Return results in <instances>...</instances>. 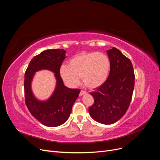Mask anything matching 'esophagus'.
I'll return each instance as SVG.
<instances>
[{
  "instance_id": "1",
  "label": "esophagus",
  "mask_w": 160,
  "mask_h": 160,
  "mask_svg": "<svg viewBox=\"0 0 160 160\" xmlns=\"http://www.w3.org/2000/svg\"><path fill=\"white\" fill-rule=\"evenodd\" d=\"M87 93V92L86 91H83V90H81V91H80V93H79V96H83V95H85Z\"/></svg>"
}]
</instances>
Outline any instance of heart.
<instances>
[{"instance_id":"1","label":"heart","mask_w":160,"mask_h":160,"mask_svg":"<svg viewBox=\"0 0 160 160\" xmlns=\"http://www.w3.org/2000/svg\"><path fill=\"white\" fill-rule=\"evenodd\" d=\"M110 71V60L100 52H83L72 57L68 65H62L60 74L70 87L79 83L81 77L83 83L91 89L98 88L107 81Z\"/></svg>"}]
</instances>
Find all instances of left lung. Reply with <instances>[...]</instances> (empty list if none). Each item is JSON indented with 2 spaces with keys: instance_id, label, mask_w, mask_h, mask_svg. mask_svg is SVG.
I'll use <instances>...</instances> for the list:
<instances>
[{
  "instance_id": "obj_1",
  "label": "left lung",
  "mask_w": 160,
  "mask_h": 160,
  "mask_svg": "<svg viewBox=\"0 0 160 160\" xmlns=\"http://www.w3.org/2000/svg\"><path fill=\"white\" fill-rule=\"evenodd\" d=\"M110 60L108 78L90 93L94 103L89 108L97 122L110 125L122 118L129 108L134 89L135 75L131 61L118 49L107 51Z\"/></svg>"
}]
</instances>
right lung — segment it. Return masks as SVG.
I'll return each mask as SVG.
<instances>
[{"label":"right lung","mask_w":160,"mask_h":160,"mask_svg":"<svg viewBox=\"0 0 160 160\" xmlns=\"http://www.w3.org/2000/svg\"><path fill=\"white\" fill-rule=\"evenodd\" d=\"M63 49H48L34 57L25 74V96L28 109L34 118L47 127H57L67 122L80 90L66 87L60 75V67L66 58ZM49 70L54 73L56 85L52 95L46 100H38L33 94L32 81L36 72Z\"/></svg>","instance_id":"obj_1"}]
</instances>
